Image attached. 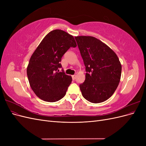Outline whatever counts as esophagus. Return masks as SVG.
I'll return each mask as SVG.
<instances>
[{
  "label": "esophagus",
  "instance_id": "esophagus-1",
  "mask_svg": "<svg viewBox=\"0 0 146 146\" xmlns=\"http://www.w3.org/2000/svg\"><path fill=\"white\" fill-rule=\"evenodd\" d=\"M76 75H73V76H72V80H75L76 79Z\"/></svg>",
  "mask_w": 146,
  "mask_h": 146
}]
</instances>
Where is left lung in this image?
Wrapping results in <instances>:
<instances>
[{
	"mask_svg": "<svg viewBox=\"0 0 146 146\" xmlns=\"http://www.w3.org/2000/svg\"><path fill=\"white\" fill-rule=\"evenodd\" d=\"M86 67L85 80L80 85L83 98L91 103L103 102L116 91L122 66L117 55L99 39L90 36L75 37Z\"/></svg>",
	"mask_w": 146,
	"mask_h": 146,
	"instance_id": "8db88e82",
	"label": "left lung"
}]
</instances>
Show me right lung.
<instances>
[{
    "label": "right lung",
    "instance_id": "obj_1",
    "mask_svg": "<svg viewBox=\"0 0 146 146\" xmlns=\"http://www.w3.org/2000/svg\"><path fill=\"white\" fill-rule=\"evenodd\" d=\"M76 46L72 35L54 30L46 35L35 49L30 57L27 74L30 87L39 99L54 102L66 95L72 77L57 70L61 68L60 61L65 52L70 47Z\"/></svg>",
    "mask_w": 146,
    "mask_h": 146
}]
</instances>
